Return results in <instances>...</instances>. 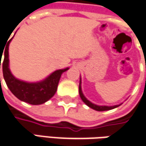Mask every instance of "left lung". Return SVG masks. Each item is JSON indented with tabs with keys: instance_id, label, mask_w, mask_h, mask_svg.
Masks as SVG:
<instances>
[{
	"instance_id": "obj_1",
	"label": "left lung",
	"mask_w": 146,
	"mask_h": 146,
	"mask_svg": "<svg viewBox=\"0 0 146 146\" xmlns=\"http://www.w3.org/2000/svg\"><path fill=\"white\" fill-rule=\"evenodd\" d=\"M79 94H80V97L82 98L84 103H86L89 108H92L95 111H108V110H111V109H114V108H118L119 106H120L122 103L120 104H118V105H114V106H98V105H96L94 103H91L90 101H89L87 98H86L84 96V94L82 93V79L80 78V83H79Z\"/></svg>"
}]
</instances>
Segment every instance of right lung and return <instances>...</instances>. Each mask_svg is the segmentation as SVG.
Returning <instances> with one entry per match:
<instances>
[{"label":"right lung","instance_id":"1","mask_svg":"<svg viewBox=\"0 0 146 146\" xmlns=\"http://www.w3.org/2000/svg\"><path fill=\"white\" fill-rule=\"evenodd\" d=\"M13 37L9 41L5 48V56L2 63V70L4 79L6 82L8 88L17 98L25 103L32 105H40L46 103L56 92L58 83L60 79L61 74L67 71L69 68L58 69L52 73L48 77L40 82H27L19 80L13 76L9 69V46ZM3 52L0 53L1 60Z\"/></svg>","mask_w":146,"mask_h":146}]
</instances>
